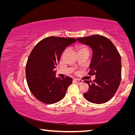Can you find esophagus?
<instances>
[{
  "mask_svg": "<svg viewBox=\"0 0 135 135\" xmlns=\"http://www.w3.org/2000/svg\"><path fill=\"white\" fill-rule=\"evenodd\" d=\"M74 81H75V83H77V84H81L83 83V81L81 80H79V79H75L74 80Z\"/></svg>",
  "mask_w": 135,
  "mask_h": 135,
  "instance_id": "esophagus-1",
  "label": "esophagus"
}]
</instances>
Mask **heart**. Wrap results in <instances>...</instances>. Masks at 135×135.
<instances>
[{
  "mask_svg": "<svg viewBox=\"0 0 135 135\" xmlns=\"http://www.w3.org/2000/svg\"><path fill=\"white\" fill-rule=\"evenodd\" d=\"M77 50L78 52L83 51H88V49H87V47L84 46H79L77 47Z\"/></svg>",
  "mask_w": 135,
  "mask_h": 135,
  "instance_id": "heart-1",
  "label": "heart"
}]
</instances>
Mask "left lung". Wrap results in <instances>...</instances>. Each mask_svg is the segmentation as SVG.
<instances>
[{"label": "left lung", "mask_w": 135, "mask_h": 135, "mask_svg": "<svg viewBox=\"0 0 135 135\" xmlns=\"http://www.w3.org/2000/svg\"><path fill=\"white\" fill-rule=\"evenodd\" d=\"M76 39L89 46L93 52L88 74L95 75V80L84 81L89 86L84 97L92 103L104 104L113 97L119 87L121 56L111 41L104 36L97 35Z\"/></svg>", "instance_id": "left-lung-1"}]
</instances>
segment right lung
Masks as SVG:
<instances>
[{
  "label": "right lung",
  "instance_id": "add662e5",
  "mask_svg": "<svg viewBox=\"0 0 135 135\" xmlns=\"http://www.w3.org/2000/svg\"><path fill=\"white\" fill-rule=\"evenodd\" d=\"M76 42L74 38L51 36L40 41L32 50L26 67L30 90L40 101L52 104L62 99L73 79L56 77L55 71L62 52Z\"/></svg>",
  "mask_w": 135,
  "mask_h": 135
}]
</instances>
